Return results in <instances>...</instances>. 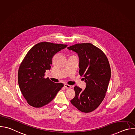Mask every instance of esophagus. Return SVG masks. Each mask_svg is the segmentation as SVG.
I'll return each mask as SVG.
<instances>
[{"label": "esophagus", "mask_w": 135, "mask_h": 135, "mask_svg": "<svg viewBox=\"0 0 135 135\" xmlns=\"http://www.w3.org/2000/svg\"><path fill=\"white\" fill-rule=\"evenodd\" d=\"M64 86L66 88V89H70V88H71V86L70 85H68V84H64Z\"/></svg>", "instance_id": "34e87169"}]
</instances>
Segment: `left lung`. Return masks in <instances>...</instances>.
<instances>
[{
  "mask_svg": "<svg viewBox=\"0 0 135 135\" xmlns=\"http://www.w3.org/2000/svg\"><path fill=\"white\" fill-rule=\"evenodd\" d=\"M78 54L79 74L83 76L86 88L83 90L75 86V97L71 103L84 113L92 112L105 97L110 79V67L104 52L91 43L76 44L68 47Z\"/></svg>",
  "mask_w": 135,
  "mask_h": 135,
  "instance_id": "1",
  "label": "left lung"
}]
</instances>
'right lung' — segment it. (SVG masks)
Returning <instances> with one entry per match:
<instances>
[{
	"mask_svg": "<svg viewBox=\"0 0 135 135\" xmlns=\"http://www.w3.org/2000/svg\"><path fill=\"white\" fill-rule=\"evenodd\" d=\"M67 45L41 42L27 53L18 71V83L27 103L39 108L50 103L64 86L45 79V73L51 67L53 56Z\"/></svg>",
	"mask_w": 135,
	"mask_h": 135,
	"instance_id": "add662e5",
	"label": "right lung"
}]
</instances>
